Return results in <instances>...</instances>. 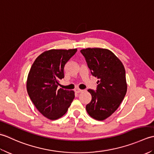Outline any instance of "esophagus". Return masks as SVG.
Returning <instances> with one entry per match:
<instances>
[{
	"mask_svg": "<svg viewBox=\"0 0 154 154\" xmlns=\"http://www.w3.org/2000/svg\"><path fill=\"white\" fill-rule=\"evenodd\" d=\"M83 90H81V89H79V88H77V89H75V92H76L77 93H81V92H83Z\"/></svg>",
	"mask_w": 154,
	"mask_h": 154,
	"instance_id": "esophagus-1",
	"label": "esophagus"
}]
</instances>
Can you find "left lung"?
<instances>
[{
  "label": "left lung",
  "instance_id": "obj_1",
  "mask_svg": "<svg viewBox=\"0 0 154 154\" xmlns=\"http://www.w3.org/2000/svg\"><path fill=\"white\" fill-rule=\"evenodd\" d=\"M81 52L91 73L98 79L97 91L88 90L92 99L87 104V112L94 119L104 120L115 112L126 95L125 69L119 59L108 49L89 48Z\"/></svg>",
  "mask_w": 154,
  "mask_h": 154
}]
</instances>
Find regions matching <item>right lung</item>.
<instances>
[{
  "label": "right lung",
  "instance_id": "1",
  "mask_svg": "<svg viewBox=\"0 0 154 154\" xmlns=\"http://www.w3.org/2000/svg\"><path fill=\"white\" fill-rule=\"evenodd\" d=\"M77 51L50 50L35 59L29 71L26 89L29 97L42 115L57 120L67 112L75 98L73 91L57 89L64 78V67Z\"/></svg>",
  "mask_w": 154,
  "mask_h": 154
}]
</instances>
